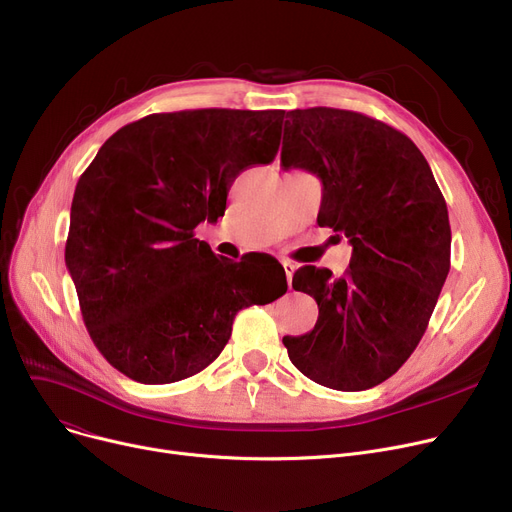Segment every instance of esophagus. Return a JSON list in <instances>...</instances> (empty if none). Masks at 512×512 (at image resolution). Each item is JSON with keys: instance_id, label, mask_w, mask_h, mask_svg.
Returning a JSON list of instances; mask_svg holds the SVG:
<instances>
[{"instance_id": "esophagus-1", "label": "esophagus", "mask_w": 512, "mask_h": 512, "mask_svg": "<svg viewBox=\"0 0 512 512\" xmlns=\"http://www.w3.org/2000/svg\"><path fill=\"white\" fill-rule=\"evenodd\" d=\"M282 265H284V272H286V280H288V286H290V282H292V274H294V272H297V265H294V263H290V261H284Z\"/></svg>"}]
</instances>
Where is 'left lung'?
<instances>
[{"label":"left lung","instance_id":"1","mask_svg":"<svg viewBox=\"0 0 512 512\" xmlns=\"http://www.w3.org/2000/svg\"><path fill=\"white\" fill-rule=\"evenodd\" d=\"M282 166L324 186L317 224L353 245L342 278L305 265L292 288L317 301L311 332L284 336L309 380L359 392L394 375L417 348L450 270L446 201L427 159L400 130L365 114L309 107L286 114Z\"/></svg>","mask_w":512,"mask_h":512}]
</instances>
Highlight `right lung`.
Listing matches in <instances>:
<instances>
[{"label": "right lung", "mask_w": 512, "mask_h": 512, "mask_svg": "<svg viewBox=\"0 0 512 512\" xmlns=\"http://www.w3.org/2000/svg\"><path fill=\"white\" fill-rule=\"evenodd\" d=\"M284 110H184L126 124L78 178L66 265L97 351L141 384H172L218 359L234 315L286 292L284 267L253 284V259H218L193 230L224 215L236 176L272 164Z\"/></svg>", "instance_id": "right-lung-1"}]
</instances>
